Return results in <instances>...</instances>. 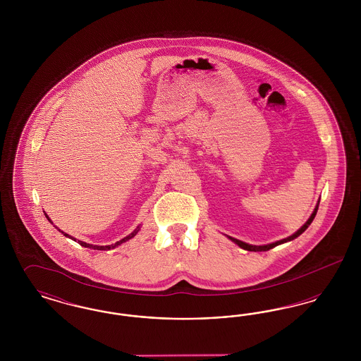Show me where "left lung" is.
I'll return each mask as SVG.
<instances>
[{"instance_id": "obj_1", "label": "left lung", "mask_w": 361, "mask_h": 361, "mask_svg": "<svg viewBox=\"0 0 361 361\" xmlns=\"http://www.w3.org/2000/svg\"><path fill=\"white\" fill-rule=\"evenodd\" d=\"M318 204H319V202H318ZM318 204L315 207V209H314V212L311 214V216H310L309 221L306 222V224H303L295 234H292L291 237H288V238H284V240H277V242H274V243H269V245H264V246H255V245H249V243H245V242H242V240H235V238H231V237H228L230 240H234L238 246H240L242 249H245V250H249V252H267V250H269V249H272V247H275L277 245H280V243H284V242H288V240H295L296 237H299L307 227H309L310 224L312 222V219L315 218V215H317V211H318Z\"/></svg>"}]
</instances>
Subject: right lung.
<instances>
[{"mask_svg": "<svg viewBox=\"0 0 361 361\" xmlns=\"http://www.w3.org/2000/svg\"><path fill=\"white\" fill-rule=\"evenodd\" d=\"M47 216V215H46ZM47 219H49V216H47ZM50 221V219H49ZM137 230H135L134 233H131L128 237H126V238H123V240H118L116 243H112V245H108V246H97V245H90V243H86V242H82V240H78V243L81 245V246H84V247H89V249H94V250H109V249H114V247H116L118 245H121L123 242H126V240H131L133 237H135V234H137ZM66 237H69L73 240V237H70L68 234H65Z\"/></svg>", "mask_w": 361, "mask_h": 361, "instance_id": "right-lung-1", "label": "right lung"}]
</instances>
